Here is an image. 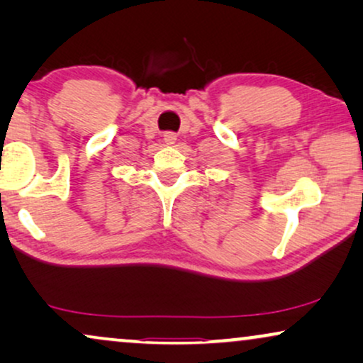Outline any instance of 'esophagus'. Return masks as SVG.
<instances>
[{
  "instance_id": "34e87169",
  "label": "esophagus",
  "mask_w": 363,
  "mask_h": 363,
  "mask_svg": "<svg viewBox=\"0 0 363 363\" xmlns=\"http://www.w3.org/2000/svg\"><path fill=\"white\" fill-rule=\"evenodd\" d=\"M163 140H165L167 145H173V143L177 142V135H175V133H172V132H167L165 135H163Z\"/></svg>"
}]
</instances>
